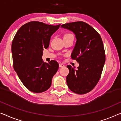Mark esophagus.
Returning a JSON list of instances; mask_svg holds the SVG:
<instances>
[{"label": "esophagus", "mask_w": 121, "mask_h": 121, "mask_svg": "<svg viewBox=\"0 0 121 121\" xmlns=\"http://www.w3.org/2000/svg\"><path fill=\"white\" fill-rule=\"evenodd\" d=\"M59 67H64V66H65L64 65L61 64V63H60V64H59Z\"/></svg>", "instance_id": "34e87169"}]
</instances>
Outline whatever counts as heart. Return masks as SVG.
Returning <instances> with one entry per match:
<instances>
[{"mask_svg": "<svg viewBox=\"0 0 121 121\" xmlns=\"http://www.w3.org/2000/svg\"><path fill=\"white\" fill-rule=\"evenodd\" d=\"M67 35H69V34H67Z\"/></svg>", "mask_w": 121, "mask_h": 121, "instance_id": "obj_1", "label": "heart"}]
</instances>
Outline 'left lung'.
Masks as SVG:
<instances>
[{
    "label": "left lung",
    "instance_id": "1",
    "mask_svg": "<svg viewBox=\"0 0 121 121\" xmlns=\"http://www.w3.org/2000/svg\"><path fill=\"white\" fill-rule=\"evenodd\" d=\"M61 27L73 32L77 39L71 58L79 63V66L76 69L67 66L68 87L76 94H86L95 87L101 77L105 62L103 40L92 27L83 21L65 23Z\"/></svg>",
    "mask_w": 121,
    "mask_h": 121
}]
</instances>
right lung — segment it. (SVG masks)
I'll use <instances>...</instances> for the list:
<instances>
[{
    "instance_id": "add662e5",
    "label": "right lung",
    "mask_w": 121,
    "mask_h": 121,
    "mask_svg": "<svg viewBox=\"0 0 121 121\" xmlns=\"http://www.w3.org/2000/svg\"><path fill=\"white\" fill-rule=\"evenodd\" d=\"M60 26L31 21L23 25L13 38V69L23 85L32 92L39 93L48 89L59 69L56 61L44 62L42 57L43 49L49 47L51 36Z\"/></svg>"
}]
</instances>
